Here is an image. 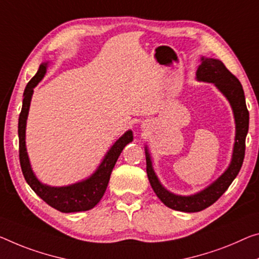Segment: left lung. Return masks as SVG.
<instances>
[{"instance_id":"8db88e82","label":"left lung","mask_w":259,"mask_h":259,"mask_svg":"<svg viewBox=\"0 0 259 259\" xmlns=\"http://www.w3.org/2000/svg\"><path fill=\"white\" fill-rule=\"evenodd\" d=\"M197 79L202 82L213 83L221 91L222 95L228 99L232 106L234 118H235V143H234L233 156L230 164L224 174L215 182L208 185L200 192L194 193L192 196H178L166 190L161 184L153 169L152 157L148 152V148L145 147L146 162H147V175L150 185L160 198V200L168 206L169 208L181 212L193 213L207 208L214 204L226 190L229 188L232 182L241 170L242 163L244 160L245 153V137L249 130V111L245 105L244 91L241 82L235 75H233L226 68V66L218 59L201 58V63L197 69Z\"/></svg>"}]
</instances>
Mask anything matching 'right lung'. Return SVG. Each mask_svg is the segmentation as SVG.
Masks as SVG:
<instances>
[{"label": "right lung", "mask_w": 259, "mask_h": 259, "mask_svg": "<svg viewBox=\"0 0 259 259\" xmlns=\"http://www.w3.org/2000/svg\"><path fill=\"white\" fill-rule=\"evenodd\" d=\"M46 70L47 62H44L39 67L37 74L27 83L23 94V105L18 119V137L19 162H21L24 178H25L27 184L30 185V188L37 193V196L40 197L46 204H49L52 207L60 210L62 213L89 210L94 208L98 204L99 200H101L102 197L104 196L113 166L116 164L122 149L125 148V146L133 141V133L130 130L125 134H122V137L119 138L109 149V152L106 153L96 171L87 180L77 182L71 185L59 186V188L42 184L41 182H39L32 171V168H31L29 156H27L25 146V130L33 88L45 76Z\"/></svg>", "instance_id": "right-lung-1"}]
</instances>
